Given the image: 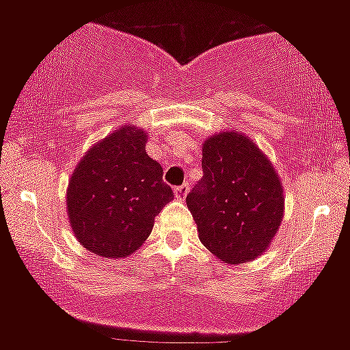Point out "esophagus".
I'll list each match as a JSON object with an SVG mask.
<instances>
[{
	"mask_svg": "<svg viewBox=\"0 0 350 350\" xmlns=\"http://www.w3.org/2000/svg\"><path fill=\"white\" fill-rule=\"evenodd\" d=\"M174 195L178 200H185L186 195H188V185H181V186H176L174 188Z\"/></svg>",
	"mask_w": 350,
	"mask_h": 350,
	"instance_id": "esophagus-1",
	"label": "esophagus"
}]
</instances>
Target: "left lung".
<instances>
[{"label":"left lung","mask_w":350,"mask_h":350,"mask_svg":"<svg viewBox=\"0 0 350 350\" xmlns=\"http://www.w3.org/2000/svg\"><path fill=\"white\" fill-rule=\"evenodd\" d=\"M204 178L186 197L198 238L217 259L250 262L266 252L283 221L285 197L273 164L238 131L202 146Z\"/></svg>","instance_id":"8db88e82"}]
</instances>
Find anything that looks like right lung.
I'll return each instance as SVG.
<instances>
[{
  "label": "right lung",
  "mask_w": 350,
  "mask_h": 350,
  "mask_svg": "<svg viewBox=\"0 0 350 350\" xmlns=\"http://www.w3.org/2000/svg\"><path fill=\"white\" fill-rule=\"evenodd\" d=\"M146 133L122 126L91 146L67 188L72 231L101 257H127L152 233L155 215L174 198L162 165L146 153Z\"/></svg>",
  "instance_id": "obj_1"
}]
</instances>
